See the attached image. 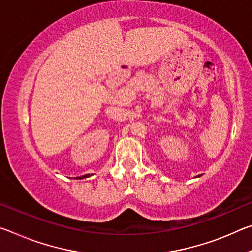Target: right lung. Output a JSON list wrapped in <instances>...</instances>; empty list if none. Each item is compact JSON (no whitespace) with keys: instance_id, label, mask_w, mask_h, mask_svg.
<instances>
[{"instance_id":"add662e5","label":"right lung","mask_w":252,"mask_h":252,"mask_svg":"<svg viewBox=\"0 0 252 252\" xmlns=\"http://www.w3.org/2000/svg\"><path fill=\"white\" fill-rule=\"evenodd\" d=\"M90 177V174H85V176H82V177H76L75 179H83V178H88Z\"/></svg>"}]
</instances>
